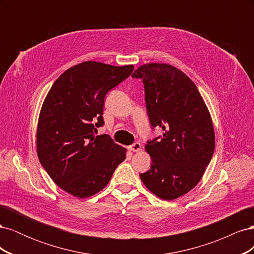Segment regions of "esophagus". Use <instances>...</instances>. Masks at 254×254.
<instances>
[{"label":"esophagus","instance_id":"obj_1","mask_svg":"<svg viewBox=\"0 0 254 254\" xmlns=\"http://www.w3.org/2000/svg\"><path fill=\"white\" fill-rule=\"evenodd\" d=\"M128 148H129L130 151L137 152V151H140V150L142 149V145H141L139 142H136V143H134V144H132V145H130Z\"/></svg>","mask_w":254,"mask_h":254}]
</instances>
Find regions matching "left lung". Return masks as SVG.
I'll return each mask as SVG.
<instances>
[{"mask_svg": "<svg viewBox=\"0 0 254 254\" xmlns=\"http://www.w3.org/2000/svg\"><path fill=\"white\" fill-rule=\"evenodd\" d=\"M131 76L143 79L151 126L164 131L146 144L151 167L140 178L157 197L174 200L197 186L212 159L215 132L210 111L194 81L176 66L147 64Z\"/></svg>", "mask_w": 254, "mask_h": 254, "instance_id": "obj_1", "label": "left lung"}]
</instances>
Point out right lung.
I'll use <instances>...</instances> for the list:
<instances>
[{
  "instance_id": "right-lung-1",
  "label": "right lung",
  "mask_w": 254,
  "mask_h": 254,
  "mask_svg": "<svg viewBox=\"0 0 254 254\" xmlns=\"http://www.w3.org/2000/svg\"><path fill=\"white\" fill-rule=\"evenodd\" d=\"M133 68L84 61L61 74L44 98L37 155L52 180L74 197L88 198L102 190L126 159V148L94 131L104 124L106 94Z\"/></svg>"
}]
</instances>
